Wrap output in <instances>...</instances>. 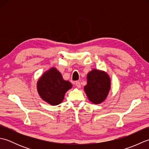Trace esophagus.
<instances>
[{"label": "esophagus", "mask_w": 149, "mask_h": 149, "mask_svg": "<svg viewBox=\"0 0 149 149\" xmlns=\"http://www.w3.org/2000/svg\"><path fill=\"white\" fill-rule=\"evenodd\" d=\"M75 86H76L78 88H81V83H80L79 81H76V82H75Z\"/></svg>", "instance_id": "1"}]
</instances>
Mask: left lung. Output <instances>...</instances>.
<instances>
[{
	"label": "left lung",
	"instance_id": "8db88e82",
	"mask_svg": "<svg viewBox=\"0 0 149 149\" xmlns=\"http://www.w3.org/2000/svg\"><path fill=\"white\" fill-rule=\"evenodd\" d=\"M84 92L91 102L99 104L106 100L111 89V79L105 71L94 68L88 73Z\"/></svg>",
	"mask_w": 149,
	"mask_h": 149
}]
</instances>
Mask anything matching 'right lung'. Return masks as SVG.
Segmentation results:
<instances>
[{
  "mask_svg": "<svg viewBox=\"0 0 149 149\" xmlns=\"http://www.w3.org/2000/svg\"><path fill=\"white\" fill-rule=\"evenodd\" d=\"M72 87V83L63 79L61 74L56 67H51L44 72L36 84L40 97L52 106L61 104L66 92Z\"/></svg>",
  "mask_w": 149,
  "mask_h": 149,
  "instance_id": "right-lung-1",
  "label": "right lung"
}]
</instances>
